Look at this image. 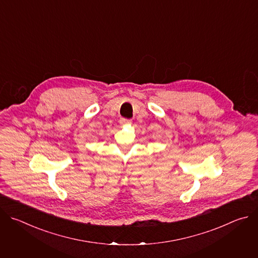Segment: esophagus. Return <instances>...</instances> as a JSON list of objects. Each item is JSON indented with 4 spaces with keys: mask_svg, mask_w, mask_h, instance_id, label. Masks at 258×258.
<instances>
[{
    "mask_svg": "<svg viewBox=\"0 0 258 258\" xmlns=\"http://www.w3.org/2000/svg\"><path fill=\"white\" fill-rule=\"evenodd\" d=\"M119 123H120L121 125H124V124H131V123H132V120H131V119H126V118H120Z\"/></svg>",
    "mask_w": 258,
    "mask_h": 258,
    "instance_id": "obj_1",
    "label": "esophagus"
}]
</instances>
